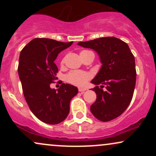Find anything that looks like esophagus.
Here are the masks:
<instances>
[{
  "instance_id": "1",
  "label": "esophagus",
  "mask_w": 156,
  "mask_h": 156,
  "mask_svg": "<svg viewBox=\"0 0 156 156\" xmlns=\"http://www.w3.org/2000/svg\"><path fill=\"white\" fill-rule=\"evenodd\" d=\"M86 90H87V88H84V87H78V91L80 92H85Z\"/></svg>"
}]
</instances>
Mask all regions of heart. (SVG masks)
<instances>
[{
	"mask_svg": "<svg viewBox=\"0 0 156 156\" xmlns=\"http://www.w3.org/2000/svg\"><path fill=\"white\" fill-rule=\"evenodd\" d=\"M85 52H87V51H82L80 54L84 53ZM64 63H65V58H62V61H61V65L64 66ZM91 78H92V75L88 72L80 70H73L68 73L66 75L65 80L68 83L73 84V85L78 86V87H83V86L87 83V82L89 81V80Z\"/></svg>",
	"mask_w": 156,
	"mask_h": 156,
	"instance_id": "1",
	"label": "heart"
}]
</instances>
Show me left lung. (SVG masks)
<instances>
[{
    "label": "left lung",
    "mask_w": 156,
    "mask_h": 156,
    "mask_svg": "<svg viewBox=\"0 0 156 156\" xmlns=\"http://www.w3.org/2000/svg\"><path fill=\"white\" fill-rule=\"evenodd\" d=\"M78 45L98 52L103 64L92 83L97 94L90 110L97 119L108 122L119 117L133 98L136 79L135 58L126 42L114 37L80 42ZM101 85V86H99ZM105 87L106 90L103 91Z\"/></svg>",
    "instance_id": "1"
}]
</instances>
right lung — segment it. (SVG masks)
I'll return each mask as SVG.
<instances>
[{"label":"right lung","mask_w":156,"mask_h":156,"mask_svg":"<svg viewBox=\"0 0 156 156\" xmlns=\"http://www.w3.org/2000/svg\"><path fill=\"white\" fill-rule=\"evenodd\" d=\"M73 43L36 38L20 54L17 69L25 99L32 113L44 123L56 125L64 121L71 100L78 94V88L70 84L63 83L57 90L50 87L58 72L55 58Z\"/></svg>","instance_id":"1"}]
</instances>
